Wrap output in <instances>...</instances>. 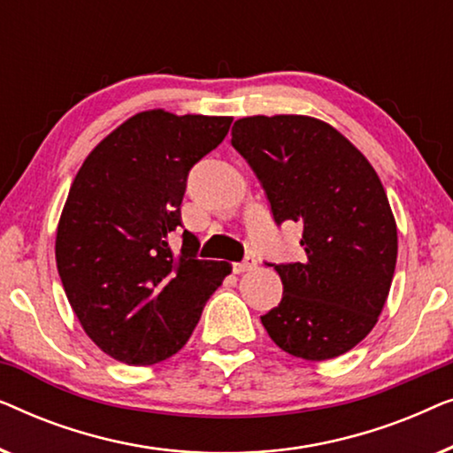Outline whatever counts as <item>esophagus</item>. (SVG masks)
Returning <instances> with one entry per match:
<instances>
[{"label": "esophagus", "mask_w": 453, "mask_h": 453, "mask_svg": "<svg viewBox=\"0 0 453 453\" xmlns=\"http://www.w3.org/2000/svg\"><path fill=\"white\" fill-rule=\"evenodd\" d=\"M253 268H256V259H253V257H247L245 262L233 264V272H234V274H243V272H250V270H253Z\"/></svg>", "instance_id": "obj_1"}]
</instances>
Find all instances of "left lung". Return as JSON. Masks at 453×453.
Masks as SVG:
<instances>
[{
  "label": "left lung",
  "mask_w": 453,
  "mask_h": 453,
  "mask_svg": "<svg viewBox=\"0 0 453 453\" xmlns=\"http://www.w3.org/2000/svg\"><path fill=\"white\" fill-rule=\"evenodd\" d=\"M231 138L278 225H303L305 259L276 265L284 293L262 315L265 332L305 361L344 355L380 319L398 257L381 179L349 138L309 115L243 117Z\"/></svg>",
  "instance_id": "left-lung-1"
}]
</instances>
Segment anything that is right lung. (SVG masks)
I'll list each match as a JSON object with an SVG mask.
<instances>
[{
	"instance_id": "add662e5",
	"label": "right lung",
	"mask_w": 453,
	"mask_h": 453,
	"mask_svg": "<svg viewBox=\"0 0 453 453\" xmlns=\"http://www.w3.org/2000/svg\"><path fill=\"white\" fill-rule=\"evenodd\" d=\"M233 117L135 113L92 148L61 210L55 262L92 342L115 361L154 365L179 352L228 262L197 259L181 226L188 173L225 140Z\"/></svg>"
}]
</instances>
